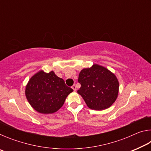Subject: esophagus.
I'll list each match as a JSON object with an SVG mask.
<instances>
[{
  "mask_svg": "<svg viewBox=\"0 0 151 151\" xmlns=\"http://www.w3.org/2000/svg\"><path fill=\"white\" fill-rule=\"evenodd\" d=\"M72 88L73 89V91H76V86H75V85H73V86H72Z\"/></svg>",
  "mask_w": 151,
  "mask_h": 151,
  "instance_id": "1",
  "label": "esophagus"
}]
</instances>
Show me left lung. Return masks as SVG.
Here are the masks:
<instances>
[{
  "label": "left lung",
  "mask_w": 151,
  "mask_h": 151,
  "mask_svg": "<svg viewBox=\"0 0 151 151\" xmlns=\"http://www.w3.org/2000/svg\"><path fill=\"white\" fill-rule=\"evenodd\" d=\"M78 81L81 86L77 93L93 110L109 108L118 96V79L104 66L94 64L91 68H84L79 73Z\"/></svg>",
  "instance_id": "obj_1"
}]
</instances>
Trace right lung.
<instances>
[{"label":"right lung","instance_id":"obj_1","mask_svg":"<svg viewBox=\"0 0 151 151\" xmlns=\"http://www.w3.org/2000/svg\"><path fill=\"white\" fill-rule=\"evenodd\" d=\"M73 91L53 71L46 73L40 70L29 81L25 95L35 111L42 114H51L62 107L66 96Z\"/></svg>","mask_w":151,"mask_h":151}]
</instances>
